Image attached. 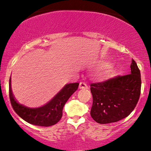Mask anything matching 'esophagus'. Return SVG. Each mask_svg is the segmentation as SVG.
I'll return each mask as SVG.
<instances>
[{"instance_id": "1", "label": "esophagus", "mask_w": 151, "mask_h": 151, "mask_svg": "<svg viewBox=\"0 0 151 151\" xmlns=\"http://www.w3.org/2000/svg\"><path fill=\"white\" fill-rule=\"evenodd\" d=\"M88 87L87 86V84L84 82H80L79 85V88L80 89H87Z\"/></svg>"}]
</instances>
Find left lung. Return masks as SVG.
<instances>
[{
    "mask_svg": "<svg viewBox=\"0 0 151 151\" xmlns=\"http://www.w3.org/2000/svg\"><path fill=\"white\" fill-rule=\"evenodd\" d=\"M130 68L129 75L91 84L93 100L91 116L97 123L119 121L129 115L136 106L140 95V71L134 60Z\"/></svg>",
    "mask_w": 151,
    "mask_h": 151,
    "instance_id": "1",
    "label": "left lung"
}]
</instances>
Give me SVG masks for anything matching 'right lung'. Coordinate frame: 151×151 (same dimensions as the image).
Here are the masks:
<instances>
[{"label":"right lung","instance_id":"1","mask_svg":"<svg viewBox=\"0 0 151 151\" xmlns=\"http://www.w3.org/2000/svg\"><path fill=\"white\" fill-rule=\"evenodd\" d=\"M9 79V98L12 108L19 117L27 123L41 127H49L57 123L63 116V109L69 97L77 91L79 83H69L51 100L37 108H30L17 103L13 95Z\"/></svg>","mask_w":151,"mask_h":151}]
</instances>
